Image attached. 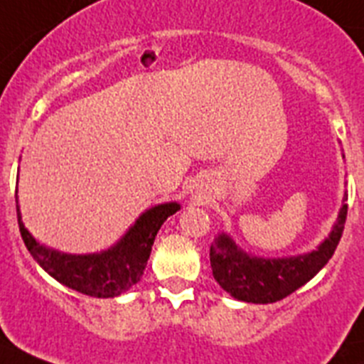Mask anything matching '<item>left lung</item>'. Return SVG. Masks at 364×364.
I'll use <instances>...</instances> for the list:
<instances>
[{"mask_svg": "<svg viewBox=\"0 0 364 364\" xmlns=\"http://www.w3.org/2000/svg\"><path fill=\"white\" fill-rule=\"evenodd\" d=\"M348 195L345 193L337 220L328 239L317 250L304 255L262 259L242 252L230 235L220 233L211 244L210 260L213 277L231 295L244 302L268 304L288 297L314 279L332 259L348 213Z\"/></svg>", "mask_w": 364, "mask_h": 364, "instance_id": "left-lung-1", "label": "left lung"}]
</instances>
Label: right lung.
I'll use <instances>...</instances> for the list:
<instances>
[{"label": "right lung", "mask_w": 364, "mask_h": 364, "mask_svg": "<svg viewBox=\"0 0 364 364\" xmlns=\"http://www.w3.org/2000/svg\"><path fill=\"white\" fill-rule=\"evenodd\" d=\"M16 210L19 233L25 246L50 277L83 295L109 299L118 297L140 281L151 255L154 237L166 218L180 210V204L166 202L144 211L114 246L105 252L87 255L62 253L40 244L25 228L19 205H16Z\"/></svg>", "instance_id": "1"}]
</instances>
